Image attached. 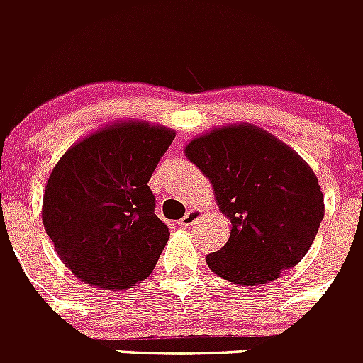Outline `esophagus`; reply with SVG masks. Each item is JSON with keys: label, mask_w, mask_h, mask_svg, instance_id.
<instances>
[{"label": "esophagus", "mask_w": 363, "mask_h": 363, "mask_svg": "<svg viewBox=\"0 0 363 363\" xmlns=\"http://www.w3.org/2000/svg\"><path fill=\"white\" fill-rule=\"evenodd\" d=\"M200 216H201V211L189 209L187 214H185V216L182 218V220H179V223H182V225H184V227H189V225H192L194 221L200 220Z\"/></svg>", "instance_id": "esophagus-1"}]
</instances>
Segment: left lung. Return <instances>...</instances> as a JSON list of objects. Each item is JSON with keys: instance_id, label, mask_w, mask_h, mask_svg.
Instances as JSON below:
<instances>
[{"instance_id": "1", "label": "left lung", "mask_w": 363, "mask_h": 363, "mask_svg": "<svg viewBox=\"0 0 363 363\" xmlns=\"http://www.w3.org/2000/svg\"><path fill=\"white\" fill-rule=\"evenodd\" d=\"M185 154L211 179L233 223L205 262L238 285L269 284L294 267L323 220L318 178L291 147L255 125H227L194 138Z\"/></svg>"}]
</instances>
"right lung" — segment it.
Segmentation results:
<instances>
[{
	"label": "right lung",
	"mask_w": 363,
	"mask_h": 363,
	"mask_svg": "<svg viewBox=\"0 0 363 363\" xmlns=\"http://www.w3.org/2000/svg\"><path fill=\"white\" fill-rule=\"evenodd\" d=\"M174 130L121 121L83 138L52 169L43 225L82 281L121 291L145 280L169 240L149 179Z\"/></svg>",
	"instance_id": "right-lung-1"
}]
</instances>
